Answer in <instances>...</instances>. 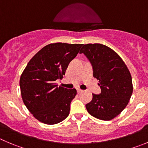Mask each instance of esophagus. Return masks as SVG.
<instances>
[{
	"label": "esophagus",
	"instance_id": "esophagus-1",
	"mask_svg": "<svg viewBox=\"0 0 148 148\" xmlns=\"http://www.w3.org/2000/svg\"><path fill=\"white\" fill-rule=\"evenodd\" d=\"M82 91H83V90H81V89H79V88H78V89H77V93H82Z\"/></svg>",
	"mask_w": 148,
	"mask_h": 148
}]
</instances>
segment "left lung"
Here are the masks:
<instances>
[{
	"mask_svg": "<svg viewBox=\"0 0 148 148\" xmlns=\"http://www.w3.org/2000/svg\"><path fill=\"white\" fill-rule=\"evenodd\" d=\"M83 53L90 62L93 77L99 80L101 92L93 94L87 103L91 115L102 121H110L125 109L133 92L132 79L126 65L118 54L101 44L83 45Z\"/></svg>",
	"mask_w": 148,
	"mask_h": 148,
	"instance_id": "1",
	"label": "left lung"
}]
</instances>
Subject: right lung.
Masks as SVG:
<instances>
[{
	"mask_svg": "<svg viewBox=\"0 0 148 148\" xmlns=\"http://www.w3.org/2000/svg\"><path fill=\"white\" fill-rule=\"evenodd\" d=\"M82 45L55 43L38 51L23 71L20 80L25 105L38 121L48 125L58 123L69 114L70 103L77 90L58 86L70 62Z\"/></svg>",
	"mask_w": 148,
	"mask_h": 148,
	"instance_id": "1",
	"label": "right lung"
}]
</instances>
